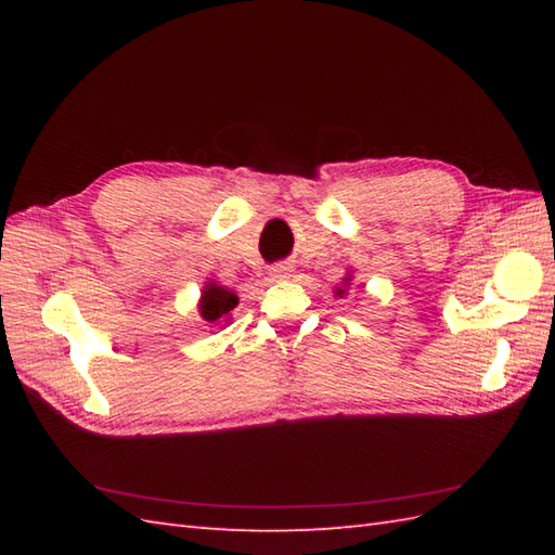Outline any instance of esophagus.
Wrapping results in <instances>:
<instances>
[{
	"instance_id": "34e87169",
	"label": "esophagus",
	"mask_w": 555,
	"mask_h": 555,
	"mask_svg": "<svg viewBox=\"0 0 555 555\" xmlns=\"http://www.w3.org/2000/svg\"><path fill=\"white\" fill-rule=\"evenodd\" d=\"M269 274H271V279H276V281H281V279H288V276H291V267H288V264H284V262H281V264H274V267H271Z\"/></svg>"
}]
</instances>
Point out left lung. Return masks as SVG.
<instances>
[{
    "label": "left lung",
    "mask_w": 555,
    "mask_h": 555,
    "mask_svg": "<svg viewBox=\"0 0 555 555\" xmlns=\"http://www.w3.org/2000/svg\"><path fill=\"white\" fill-rule=\"evenodd\" d=\"M344 284H346V286H348V284H350V274H348V276H346V279H344ZM346 286H344V288H336V291H334V293H336V296H338V298H340V296H344V293H346Z\"/></svg>",
    "instance_id": "obj_1"
}]
</instances>
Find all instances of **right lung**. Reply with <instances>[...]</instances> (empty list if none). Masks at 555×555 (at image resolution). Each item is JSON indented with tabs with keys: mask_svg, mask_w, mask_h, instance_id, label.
<instances>
[{
	"mask_svg": "<svg viewBox=\"0 0 555 555\" xmlns=\"http://www.w3.org/2000/svg\"><path fill=\"white\" fill-rule=\"evenodd\" d=\"M238 305V296L233 291L219 286L217 281H209L203 288V298H199V317L209 324H223L231 320V310Z\"/></svg>",
	"mask_w": 555,
	"mask_h": 555,
	"instance_id": "add662e5",
	"label": "right lung"
}]
</instances>
